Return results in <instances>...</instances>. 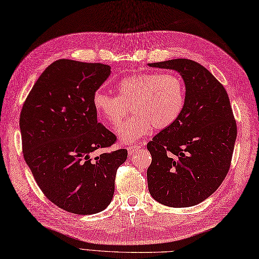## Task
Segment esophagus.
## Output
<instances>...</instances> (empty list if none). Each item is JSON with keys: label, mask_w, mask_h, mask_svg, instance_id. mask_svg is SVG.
Segmentation results:
<instances>
[{"label": "esophagus", "mask_w": 259, "mask_h": 259, "mask_svg": "<svg viewBox=\"0 0 259 259\" xmlns=\"http://www.w3.org/2000/svg\"><path fill=\"white\" fill-rule=\"evenodd\" d=\"M141 149V146L140 145H131V146H128L127 150H128V155L130 156H133L135 153H137L138 150Z\"/></svg>", "instance_id": "obj_1"}]
</instances>
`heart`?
Returning a JSON list of instances; mask_svg holds the SVG:
<instances>
[{"label":"heart","instance_id":"1","mask_svg":"<svg viewBox=\"0 0 259 259\" xmlns=\"http://www.w3.org/2000/svg\"><path fill=\"white\" fill-rule=\"evenodd\" d=\"M117 96L98 91L93 106L111 125H117L132 106L134 115L116 127L124 143H133L153 128L163 130L180 116L186 101V85L179 74L142 72L119 81Z\"/></svg>","mask_w":259,"mask_h":259}]
</instances>
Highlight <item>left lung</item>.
Here are the masks:
<instances>
[{"label":"left lung","mask_w":259,"mask_h":259,"mask_svg":"<svg viewBox=\"0 0 259 259\" xmlns=\"http://www.w3.org/2000/svg\"><path fill=\"white\" fill-rule=\"evenodd\" d=\"M148 66L179 72L186 85L180 116L147 144L149 193L163 205L199 204L215 192L231 166L237 128L229 96L218 79L193 60Z\"/></svg>","instance_id":"8db88e82"}]
</instances>
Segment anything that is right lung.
Returning a JSON list of instances; mask_svg holds the SVG:
<instances>
[{"label": "right lung", "mask_w": 259, "mask_h": 259, "mask_svg": "<svg viewBox=\"0 0 259 259\" xmlns=\"http://www.w3.org/2000/svg\"><path fill=\"white\" fill-rule=\"evenodd\" d=\"M111 67L59 59L46 68L20 116L23 155L42 193L67 212L103 211L114 194L117 168L127 150L111 147L115 135L98 122L93 96Z\"/></svg>", "instance_id": "1"}]
</instances>
